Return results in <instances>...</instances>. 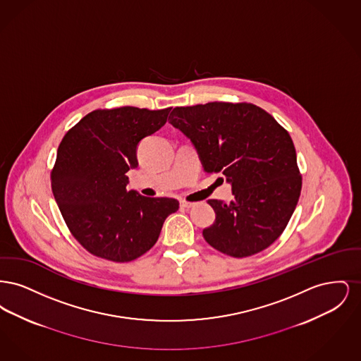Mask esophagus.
I'll return each mask as SVG.
<instances>
[{
	"mask_svg": "<svg viewBox=\"0 0 361 361\" xmlns=\"http://www.w3.org/2000/svg\"><path fill=\"white\" fill-rule=\"evenodd\" d=\"M193 206H195V204H193V203H189V202H184V200L180 202V207H183V208H192Z\"/></svg>",
	"mask_w": 361,
	"mask_h": 361,
	"instance_id": "esophagus-1",
	"label": "esophagus"
}]
</instances>
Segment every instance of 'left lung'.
Listing matches in <instances>:
<instances>
[{"instance_id": "1", "label": "left lung", "mask_w": 361, "mask_h": 361, "mask_svg": "<svg viewBox=\"0 0 361 361\" xmlns=\"http://www.w3.org/2000/svg\"><path fill=\"white\" fill-rule=\"evenodd\" d=\"M171 124L192 142L203 169L231 184L230 203L208 200L215 222L204 240L231 257H247L275 242L298 204L302 177L290 134L247 103L176 106Z\"/></svg>"}]
</instances>
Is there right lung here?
Here are the masks:
<instances>
[{"label": "right lung", "mask_w": 361, "mask_h": 361, "mask_svg": "<svg viewBox=\"0 0 361 361\" xmlns=\"http://www.w3.org/2000/svg\"><path fill=\"white\" fill-rule=\"evenodd\" d=\"M171 109H97L62 139L52 193L71 234L89 253L115 262L140 257L178 209L176 199L126 189V173L137 166L139 142L166 123Z\"/></svg>", "instance_id": "obj_1"}]
</instances>
